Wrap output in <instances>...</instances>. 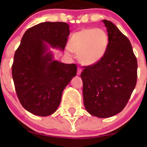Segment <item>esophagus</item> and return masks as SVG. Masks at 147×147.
I'll use <instances>...</instances> for the list:
<instances>
[{
	"label": "esophagus",
	"mask_w": 147,
	"mask_h": 147,
	"mask_svg": "<svg viewBox=\"0 0 147 147\" xmlns=\"http://www.w3.org/2000/svg\"><path fill=\"white\" fill-rule=\"evenodd\" d=\"M81 72H82V69H81L80 67H78V75H80L81 74Z\"/></svg>",
	"instance_id": "34e87169"
}]
</instances>
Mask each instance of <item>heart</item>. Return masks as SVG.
I'll return each mask as SVG.
<instances>
[{"label":"heart","mask_w":147,"mask_h":147,"mask_svg":"<svg viewBox=\"0 0 147 147\" xmlns=\"http://www.w3.org/2000/svg\"><path fill=\"white\" fill-rule=\"evenodd\" d=\"M108 44V35L103 29L85 28L72 35L68 50L78 53V59L82 64L92 65L101 60Z\"/></svg>","instance_id":"b5f03b06"}]
</instances>
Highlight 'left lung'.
<instances>
[{
    "label": "left lung",
    "mask_w": 147,
    "mask_h": 147,
    "mask_svg": "<svg viewBox=\"0 0 147 147\" xmlns=\"http://www.w3.org/2000/svg\"><path fill=\"white\" fill-rule=\"evenodd\" d=\"M102 21L109 38L107 49L100 61L84 66L81 78L86 110L107 118L127 105L137 84V60L128 38L112 22Z\"/></svg>",
    "instance_id": "8db88e82"
}]
</instances>
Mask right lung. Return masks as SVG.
Listing matches in <instances>:
<instances>
[{
  "label": "right lung",
  "mask_w": 147,
  "mask_h": 147,
  "mask_svg": "<svg viewBox=\"0 0 147 147\" xmlns=\"http://www.w3.org/2000/svg\"><path fill=\"white\" fill-rule=\"evenodd\" d=\"M69 35V25L45 22L26 30L15 53L12 75L22 106L38 116L57 110L63 92L77 74V65L53 60L52 47L64 50Z\"/></svg>",
  "instance_id": "obj_1"
}]
</instances>
